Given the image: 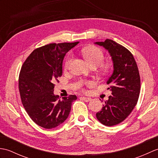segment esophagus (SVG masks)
<instances>
[{"label": "esophagus", "instance_id": "1", "mask_svg": "<svg viewBox=\"0 0 158 158\" xmlns=\"http://www.w3.org/2000/svg\"><path fill=\"white\" fill-rule=\"evenodd\" d=\"M81 98L83 100H84V101H85V102H89L92 100V98H89V97H85V96L81 97Z\"/></svg>", "mask_w": 158, "mask_h": 158}]
</instances>
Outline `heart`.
Wrapping results in <instances>:
<instances>
[{"label":"heart","instance_id":"heart-1","mask_svg":"<svg viewBox=\"0 0 158 158\" xmlns=\"http://www.w3.org/2000/svg\"><path fill=\"white\" fill-rule=\"evenodd\" d=\"M81 53L84 57L85 59L88 61L91 66H98L102 63L104 59H105V54L101 49H100L98 47L90 46L87 47L82 49ZM73 56L70 54L66 60L65 62V67L68 68L70 62L72 61ZM113 69V65L110 63H105L102 64L100 66V70L103 73H109Z\"/></svg>","mask_w":158,"mask_h":158}]
</instances>
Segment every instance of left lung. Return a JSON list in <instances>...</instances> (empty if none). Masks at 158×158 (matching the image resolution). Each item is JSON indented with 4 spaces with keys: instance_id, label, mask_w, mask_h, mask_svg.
Instances as JSON below:
<instances>
[{
    "instance_id": "8db88e82",
    "label": "left lung",
    "mask_w": 158,
    "mask_h": 158,
    "mask_svg": "<svg viewBox=\"0 0 158 158\" xmlns=\"http://www.w3.org/2000/svg\"><path fill=\"white\" fill-rule=\"evenodd\" d=\"M95 44L108 50L113 63V74L106 81L112 95L96 113V117L103 125L113 126L122 122L138 102L140 90L139 72L133 55L123 46L110 39Z\"/></svg>"
}]
</instances>
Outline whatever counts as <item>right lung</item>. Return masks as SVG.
Wrapping results in <instances>:
<instances>
[{
  "instance_id": "1",
  "label": "right lung",
  "mask_w": 158,
  "mask_h": 158,
  "mask_svg": "<svg viewBox=\"0 0 158 158\" xmlns=\"http://www.w3.org/2000/svg\"><path fill=\"white\" fill-rule=\"evenodd\" d=\"M79 42L52 43L35 49L23 62L19 76L22 105L32 120L46 129L58 126L68 118L75 95L53 94L54 83L62 75L66 53Z\"/></svg>"
}]
</instances>
